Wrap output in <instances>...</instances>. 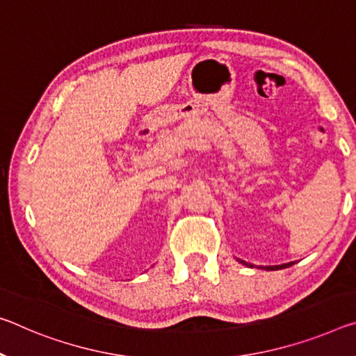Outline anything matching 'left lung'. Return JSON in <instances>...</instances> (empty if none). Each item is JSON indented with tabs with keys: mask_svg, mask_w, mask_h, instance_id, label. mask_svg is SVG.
<instances>
[{
	"mask_svg": "<svg viewBox=\"0 0 356 356\" xmlns=\"http://www.w3.org/2000/svg\"><path fill=\"white\" fill-rule=\"evenodd\" d=\"M238 261L242 263V264H245V266H249V268H258V269H266V270H279V269L290 268L291 264H295L293 261H290V263H284V264H275V266H255V264L247 263V261H244V259H239V258H238Z\"/></svg>",
	"mask_w": 356,
	"mask_h": 356,
	"instance_id": "1",
	"label": "left lung"
}]
</instances>
